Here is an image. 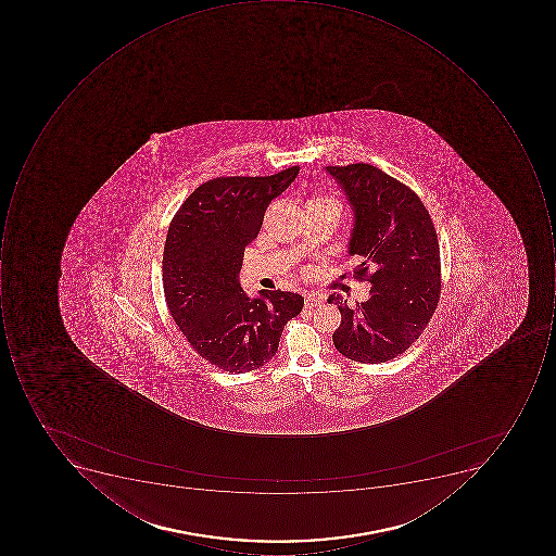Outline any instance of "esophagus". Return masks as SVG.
Returning a JSON list of instances; mask_svg holds the SVG:
<instances>
[{
    "instance_id": "esophagus-1",
    "label": "esophagus",
    "mask_w": 556,
    "mask_h": 556,
    "mask_svg": "<svg viewBox=\"0 0 556 556\" xmlns=\"http://www.w3.org/2000/svg\"><path fill=\"white\" fill-rule=\"evenodd\" d=\"M305 308H313L316 305L323 304V298L317 294H307L304 299Z\"/></svg>"
}]
</instances>
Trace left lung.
<instances>
[{
  "instance_id": "left-lung-1",
  "label": "left lung",
  "mask_w": 556,
  "mask_h": 556,
  "mask_svg": "<svg viewBox=\"0 0 556 556\" xmlns=\"http://www.w3.org/2000/svg\"><path fill=\"white\" fill-rule=\"evenodd\" d=\"M352 211L348 254L357 277L370 282L369 299L351 308L341 295L332 341L342 356L379 364L400 356L421 336L440 301V243L431 217L409 187L369 164L324 168Z\"/></svg>"
}]
</instances>
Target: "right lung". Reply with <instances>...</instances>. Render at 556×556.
I'll return each mask as SVG.
<instances>
[{"label":"right lung","instance_id":"add662e5","mask_svg":"<svg viewBox=\"0 0 556 556\" xmlns=\"http://www.w3.org/2000/svg\"><path fill=\"white\" fill-rule=\"evenodd\" d=\"M299 167L269 177H220L190 193L168 227L164 292L175 324L193 349L227 372H249L276 356L287 320L301 314L295 292L240 287L243 251L257 237L273 199Z\"/></svg>","mask_w":556,"mask_h":556}]
</instances>
